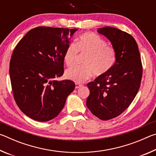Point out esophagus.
I'll list each match as a JSON object with an SVG mask.
<instances>
[{
  "mask_svg": "<svg viewBox=\"0 0 156 156\" xmlns=\"http://www.w3.org/2000/svg\"><path fill=\"white\" fill-rule=\"evenodd\" d=\"M82 86H83V84H82L78 83H76V89H78V88H80V87H81Z\"/></svg>",
  "mask_w": 156,
  "mask_h": 156,
  "instance_id": "1",
  "label": "esophagus"
}]
</instances>
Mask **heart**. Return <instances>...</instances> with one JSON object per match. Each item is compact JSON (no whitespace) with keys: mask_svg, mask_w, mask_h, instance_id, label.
<instances>
[{"mask_svg":"<svg viewBox=\"0 0 156 156\" xmlns=\"http://www.w3.org/2000/svg\"><path fill=\"white\" fill-rule=\"evenodd\" d=\"M78 52L87 54L83 65H75L67 69L65 76L67 79L77 83H83L91 76H102L114 66L117 53L114 47L96 34L87 32L80 36L75 43L67 46L64 55V61L67 66L73 65L76 61Z\"/></svg>","mask_w":156,"mask_h":156,"instance_id":"b5f03b06","label":"heart"}]
</instances>
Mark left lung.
<instances>
[{
    "label": "left lung",
    "instance_id": "left-lung-1",
    "mask_svg": "<svg viewBox=\"0 0 156 156\" xmlns=\"http://www.w3.org/2000/svg\"><path fill=\"white\" fill-rule=\"evenodd\" d=\"M98 32L109 39L117 53L112 69L87 84V106L100 120L117 117L129 107L140 89L142 65L138 44L130 34L112 27Z\"/></svg>",
    "mask_w": 156,
    "mask_h": 156
}]
</instances>
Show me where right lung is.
<instances>
[{
    "label": "right lung",
    "mask_w": 156,
    "mask_h": 156,
    "mask_svg": "<svg viewBox=\"0 0 156 156\" xmlns=\"http://www.w3.org/2000/svg\"><path fill=\"white\" fill-rule=\"evenodd\" d=\"M77 29L38 27L18 42L9 64L13 95L19 109L39 122L54 119L65 106L75 84L58 81L64 55Z\"/></svg>",
    "instance_id": "1"
}]
</instances>
